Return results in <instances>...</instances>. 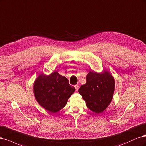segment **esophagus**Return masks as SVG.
<instances>
[{"mask_svg":"<svg viewBox=\"0 0 146 146\" xmlns=\"http://www.w3.org/2000/svg\"><path fill=\"white\" fill-rule=\"evenodd\" d=\"M74 88H75V89H76V91H78L79 90V86L78 85L74 86Z\"/></svg>","mask_w":146,"mask_h":146,"instance_id":"esophagus-1","label":"esophagus"}]
</instances>
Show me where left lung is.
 Returning a JSON list of instances; mask_svg holds the SVG:
<instances>
[{"mask_svg": "<svg viewBox=\"0 0 146 146\" xmlns=\"http://www.w3.org/2000/svg\"><path fill=\"white\" fill-rule=\"evenodd\" d=\"M87 82L79 89L87 107L96 113L104 111L110 104L115 91L113 76L108 72H89Z\"/></svg>", "mask_w": 146, "mask_h": 146, "instance_id": "obj_1", "label": "left lung"}]
</instances>
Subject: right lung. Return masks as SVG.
Masks as SVG:
<instances>
[{
    "mask_svg": "<svg viewBox=\"0 0 146 146\" xmlns=\"http://www.w3.org/2000/svg\"><path fill=\"white\" fill-rule=\"evenodd\" d=\"M74 91V87L70 85L66 77L58 72L49 75L40 74L33 84L36 100L51 113H56L64 108Z\"/></svg>",
    "mask_w": 146,
    "mask_h": 146,
    "instance_id": "add662e5",
    "label": "right lung"
}]
</instances>
